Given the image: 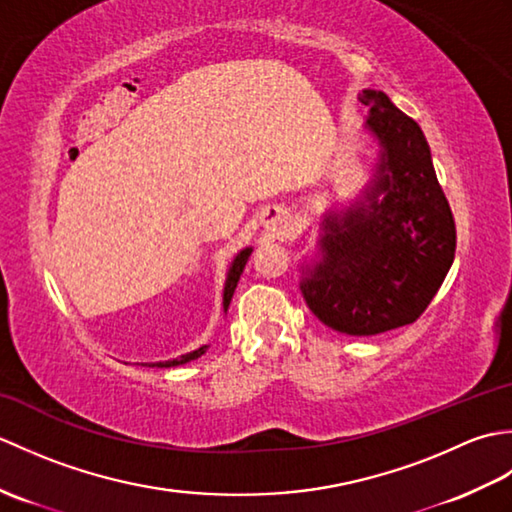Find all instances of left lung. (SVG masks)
<instances>
[{"label": "left lung", "mask_w": 512, "mask_h": 512, "mask_svg": "<svg viewBox=\"0 0 512 512\" xmlns=\"http://www.w3.org/2000/svg\"><path fill=\"white\" fill-rule=\"evenodd\" d=\"M358 99L383 147L378 176L365 202L323 220L319 262L306 268L301 295L328 328L372 336L427 310L453 264L455 220L420 125L385 92Z\"/></svg>", "instance_id": "obj_1"}]
</instances>
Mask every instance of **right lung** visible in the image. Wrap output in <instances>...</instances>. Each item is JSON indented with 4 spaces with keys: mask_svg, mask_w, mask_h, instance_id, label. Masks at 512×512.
I'll return each instance as SVG.
<instances>
[{
    "mask_svg": "<svg viewBox=\"0 0 512 512\" xmlns=\"http://www.w3.org/2000/svg\"><path fill=\"white\" fill-rule=\"evenodd\" d=\"M250 253H253V248H246V250H242V253H239V255L233 259V266H231V270H228L226 286H224V310H228V303H231V299H233V292H235V288H237L239 275H242V270H244V266H246V262H248ZM204 350H206V347H200V350H195V352H191V354H184V356H180V358H173V361L151 363V367H154V365H156V367H173V365L189 363V361H193V358L202 356Z\"/></svg>",
    "mask_w": 512,
    "mask_h": 512,
    "instance_id": "obj_1",
    "label": "right lung"
}]
</instances>
